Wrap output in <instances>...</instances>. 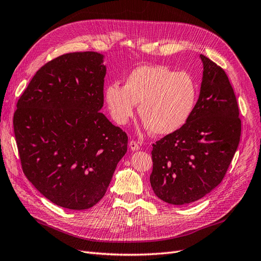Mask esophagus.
<instances>
[{
	"label": "esophagus",
	"mask_w": 261,
	"mask_h": 261,
	"mask_svg": "<svg viewBox=\"0 0 261 261\" xmlns=\"http://www.w3.org/2000/svg\"><path fill=\"white\" fill-rule=\"evenodd\" d=\"M129 148L133 150V151H136V150L140 149V146L138 143H136L135 140H130L129 141Z\"/></svg>",
	"instance_id": "34e87169"
}]
</instances>
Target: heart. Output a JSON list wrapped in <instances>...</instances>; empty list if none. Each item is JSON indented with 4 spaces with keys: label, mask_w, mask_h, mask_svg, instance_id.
Instances as JSON below:
<instances>
[{
    "label": "heart",
    "mask_w": 261,
    "mask_h": 261,
    "mask_svg": "<svg viewBox=\"0 0 261 261\" xmlns=\"http://www.w3.org/2000/svg\"><path fill=\"white\" fill-rule=\"evenodd\" d=\"M197 94L191 75L163 65L138 66L126 77L124 87L110 84L105 89L110 114L117 124L127 123L139 103L144 127L155 135L179 129L194 111Z\"/></svg>",
    "instance_id": "b5f03b06"
}]
</instances>
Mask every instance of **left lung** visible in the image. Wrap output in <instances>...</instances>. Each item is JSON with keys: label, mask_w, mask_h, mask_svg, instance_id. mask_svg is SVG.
Instances as JSON below:
<instances>
[{"label": "left lung", "mask_w": 261, "mask_h": 261, "mask_svg": "<svg viewBox=\"0 0 261 261\" xmlns=\"http://www.w3.org/2000/svg\"><path fill=\"white\" fill-rule=\"evenodd\" d=\"M203 64L198 101L188 121L152 145L150 184L171 204L199 200L222 181L241 138L238 101L230 81L215 62Z\"/></svg>", "instance_id": "1"}]
</instances>
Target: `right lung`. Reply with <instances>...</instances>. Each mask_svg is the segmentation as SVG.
Segmentation results:
<instances>
[{
  "label": "right lung",
  "mask_w": 261,
  "mask_h": 261,
  "mask_svg": "<svg viewBox=\"0 0 261 261\" xmlns=\"http://www.w3.org/2000/svg\"><path fill=\"white\" fill-rule=\"evenodd\" d=\"M106 73L100 53L63 54L38 70L14 113L22 172L63 208L99 202L127 151L126 133L100 112Z\"/></svg>",
  "instance_id": "right-lung-1"
}]
</instances>
